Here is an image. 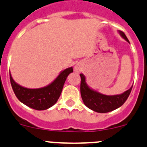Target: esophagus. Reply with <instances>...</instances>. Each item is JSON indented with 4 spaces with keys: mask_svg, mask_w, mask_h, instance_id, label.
<instances>
[{
    "mask_svg": "<svg viewBox=\"0 0 147 147\" xmlns=\"http://www.w3.org/2000/svg\"><path fill=\"white\" fill-rule=\"evenodd\" d=\"M80 69H81V67H80V65H77L75 67V70L76 71V72H80Z\"/></svg>",
    "mask_w": 147,
    "mask_h": 147,
    "instance_id": "obj_1",
    "label": "esophagus"
}]
</instances>
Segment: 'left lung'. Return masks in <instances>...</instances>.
<instances>
[{
    "label": "left lung",
    "instance_id": "obj_1",
    "mask_svg": "<svg viewBox=\"0 0 147 147\" xmlns=\"http://www.w3.org/2000/svg\"><path fill=\"white\" fill-rule=\"evenodd\" d=\"M118 32L120 36L128 43H129L124 32L120 30ZM80 92L84 105L91 110L100 113L111 112L120 107L127 99L132 88V86L128 90L123 92V94L112 96L105 95L89 87L86 82L85 76L82 73L80 74Z\"/></svg>",
    "mask_w": 147,
    "mask_h": 147
}]
</instances>
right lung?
<instances>
[{"mask_svg":"<svg viewBox=\"0 0 147 147\" xmlns=\"http://www.w3.org/2000/svg\"><path fill=\"white\" fill-rule=\"evenodd\" d=\"M72 72V67L64 69L51 84L38 89H29L18 84L12 79L10 72V83L14 93L20 101L35 110H46L58 101L66 79Z\"/></svg>","mask_w":147,"mask_h":147,"instance_id":"obj_1","label":"right lung"}]
</instances>
